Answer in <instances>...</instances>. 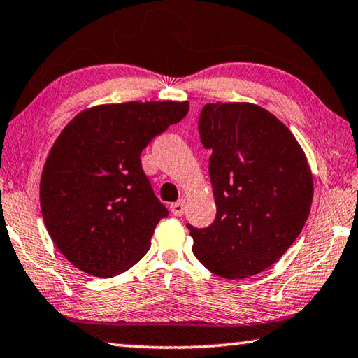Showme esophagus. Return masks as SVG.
<instances>
[{
	"mask_svg": "<svg viewBox=\"0 0 358 358\" xmlns=\"http://www.w3.org/2000/svg\"><path fill=\"white\" fill-rule=\"evenodd\" d=\"M185 207H186V201L181 197L178 202H175L170 206V212H172L175 217H181V215L185 213Z\"/></svg>",
	"mask_w": 358,
	"mask_h": 358,
	"instance_id": "obj_1",
	"label": "esophagus"
}]
</instances>
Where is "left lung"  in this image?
<instances>
[{
    "instance_id": "8db88e82",
    "label": "left lung",
    "mask_w": 358,
    "mask_h": 358,
    "mask_svg": "<svg viewBox=\"0 0 358 358\" xmlns=\"http://www.w3.org/2000/svg\"><path fill=\"white\" fill-rule=\"evenodd\" d=\"M217 217L191 231L196 258L224 279L268 269L301 232L314 183L308 159L285 124L252 103H207L199 116Z\"/></svg>"
}]
</instances>
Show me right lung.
Here are the masks:
<instances>
[{
  "mask_svg": "<svg viewBox=\"0 0 358 358\" xmlns=\"http://www.w3.org/2000/svg\"><path fill=\"white\" fill-rule=\"evenodd\" d=\"M188 110V101L100 105L62 130L44 164L39 199L50 239L73 266L106 279L150 250L169 210L140 155Z\"/></svg>",
  "mask_w": 358,
  "mask_h": 358,
  "instance_id": "1",
  "label": "right lung"
}]
</instances>
